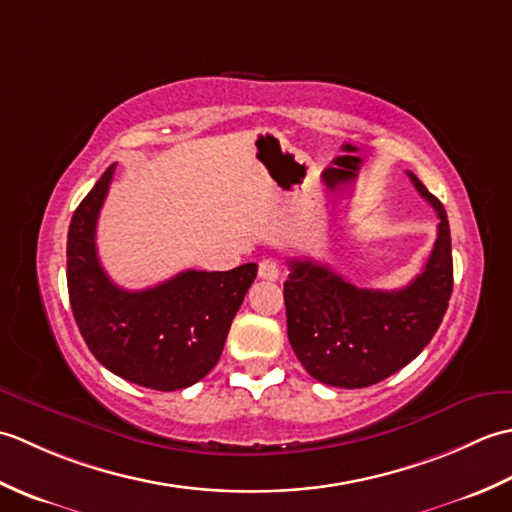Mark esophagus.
<instances>
[{"mask_svg": "<svg viewBox=\"0 0 512 512\" xmlns=\"http://www.w3.org/2000/svg\"><path fill=\"white\" fill-rule=\"evenodd\" d=\"M257 273H259V277L266 279V281H275L281 275V268H279L275 259H262V262H259Z\"/></svg>", "mask_w": 512, "mask_h": 512, "instance_id": "34e87169", "label": "esophagus"}]
</instances>
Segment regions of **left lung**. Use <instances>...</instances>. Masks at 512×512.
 I'll return each instance as SVG.
<instances>
[{
	"mask_svg": "<svg viewBox=\"0 0 512 512\" xmlns=\"http://www.w3.org/2000/svg\"><path fill=\"white\" fill-rule=\"evenodd\" d=\"M407 176L440 220L427 264L409 286L358 288L310 259L288 262V341L319 383L361 389L396 374L429 345L449 308L453 257L447 211L411 171Z\"/></svg>",
	"mask_w": 512,
	"mask_h": 512,
	"instance_id": "1",
	"label": "left lung"
}]
</instances>
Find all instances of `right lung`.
<instances>
[{
    "label": "right lung",
    "mask_w": 512,
    "mask_h": 512,
    "mask_svg": "<svg viewBox=\"0 0 512 512\" xmlns=\"http://www.w3.org/2000/svg\"><path fill=\"white\" fill-rule=\"evenodd\" d=\"M116 165L76 206L68 231V292L83 341L103 367L156 391L191 387L220 361L226 334L257 264L224 273L184 270L147 290L107 277L96 253V222Z\"/></svg>",
    "instance_id": "1"
}]
</instances>
